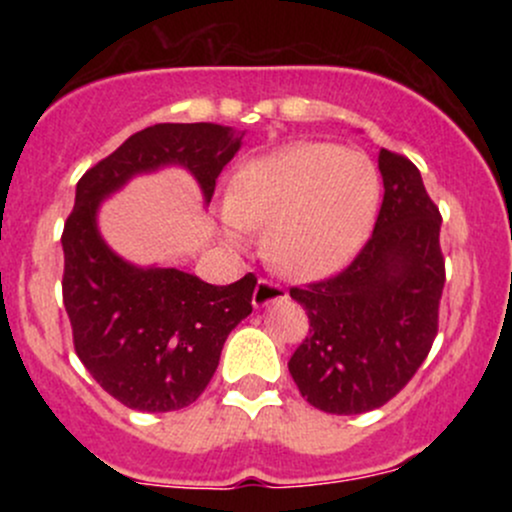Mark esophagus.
<instances>
[{"label": "esophagus", "mask_w": 512, "mask_h": 512, "mask_svg": "<svg viewBox=\"0 0 512 512\" xmlns=\"http://www.w3.org/2000/svg\"><path fill=\"white\" fill-rule=\"evenodd\" d=\"M284 298H289V291L284 289L281 284H276L272 279H260L257 281V289H255V296H252V303L257 305V308H262V305H269L274 301H284Z\"/></svg>", "instance_id": "obj_1"}]
</instances>
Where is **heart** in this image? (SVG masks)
Here are the masks:
<instances>
[{
    "label": "heart",
    "mask_w": 512,
    "mask_h": 512,
    "mask_svg": "<svg viewBox=\"0 0 512 512\" xmlns=\"http://www.w3.org/2000/svg\"><path fill=\"white\" fill-rule=\"evenodd\" d=\"M380 199V175L361 151L330 142H293L252 158L226 197L228 236L264 231V255L279 272L322 279L356 257Z\"/></svg>",
    "instance_id": "obj_1"
}]
</instances>
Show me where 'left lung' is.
I'll return each mask as SVG.
<instances>
[{
    "label": "left lung",
    "instance_id": "obj_1",
    "mask_svg": "<svg viewBox=\"0 0 512 512\" xmlns=\"http://www.w3.org/2000/svg\"><path fill=\"white\" fill-rule=\"evenodd\" d=\"M385 195L373 236L342 272L291 286L310 330L289 370L303 399L327 414L390 402L426 361L445 286L440 211L419 168L380 149Z\"/></svg>",
    "mask_w": 512,
    "mask_h": 512
}]
</instances>
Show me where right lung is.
Returning a JSON list of instances; mask_svg holds the SVG:
<instances>
[{
    "mask_svg": "<svg viewBox=\"0 0 512 512\" xmlns=\"http://www.w3.org/2000/svg\"><path fill=\"white\" fill-rule=\"evenodd\" d=\"M240 139L243 134L211 122H161L132 134L76 182L62 231V301L79 361L129 409L161 414L190 407L202 395L226 337L252 313L257 276L211 286L180 269L132 267L103 243L98 204L134 173L166 163L190 170L209 202Z\"/></svg>",
    "mask_w": 512,
    "mask_h": 512,
    "instance_id": "obj_1",
    "label": "right lung"
}]
</instances>
